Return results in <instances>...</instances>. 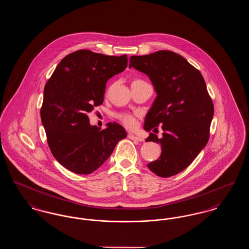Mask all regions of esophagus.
I'll return each instance as SVG.
<instances>
[{"instance_id":"obj_1","label":"esophagus","mask_w":249,"mask_h":249,"mask_svg":"<svg viewBox=\"0 0 249 249\" xmlns=\"http://www.w3.org/2000/svg\"><path fill=\"white\" fill-rule=\"evenodd\" d=\"M128 136H129V138L131 139V140H135V141H139V142H143V138L139 137V136H135V135H133L132 133H130Z\"/></svg>"}]
</instances>
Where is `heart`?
<instances>
[{
  "instance_id": "1",
  "label": "heart",
  "mask_w": 249,
  "mask_h": 249,
  "mask_svg": "<svg viewBox=\"0 0 249 249\" xmlns=\"http://www.w3.org/2000/svg\"><path fill=\"white\" fill-rule=\"evenodd\" d=\"M137 81H141V80L140 79H135V80L132 81V83L137 82ZM117 118L128 129L133 130L137 127V115L130 114V113H119L117 115Z\"/></svg>"
}]
</instances>
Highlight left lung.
<instances>
[{"label": "left lung", "instance_id": "8db88e82", "mask_svg": "<svg viewBox=\"0 0 249 249\" xmlns=\"http://www.w3.org/2000/svg\"><path fill=\"white\" fill-rule=\"evenodd\" d=\"M129 67L147 74L157 98L143 129L163 130L160 139L150 132L146 142L161 145L160 157L147 164L160 178L184 171L206 145L213 116V104L201 72L178 53L160 50L131 56Z\"/></svg>", "mask_w": 249, "mask_h": 249}]
</instances>
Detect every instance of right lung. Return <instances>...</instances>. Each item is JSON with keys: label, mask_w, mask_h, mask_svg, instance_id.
I'll use <instances>...</instances> for the list:
<instances>
[{"label": "right lung", "mask_w": 249, "mask_h": 249, "mask_svg": "<svg viewBox=\"0 0 249 249\" xmlns=\"http://www.w3.org/2000/svg\"><path fill=\"white\" fill-rule=\"evenodd\" d=\"M127 55L119 57L80 49L60 60L44 90L41 120L49 149L66 169L93 173L127 136L122 126H90L88 114L104 103L107 82L124 71Z\"/></svg>", "instance_id": "add662e5"}]
</instances>
